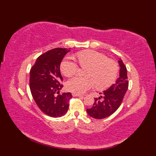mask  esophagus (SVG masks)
<instances>
[{
	"label": "esophagus",
	"mask_w": 156,
	"mask_h": 156,
	"mask_svg": "<svg viewBox=\"0 0 156 156\" xmlns=\"http://www.w3.org/2000/svg\"><path fill=\"white\" fill-rule=\"evenodd\" d=\"M73 97H83V96L79 94H76V93H72Z\"/></svg>",
	"instance_id": "34e87169"
}]
</instances>
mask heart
<instances>
[{"label":"heart","mask_w":156,"mask_h":156,"mask_svg":"<svg viewBox=\"0 0 156 156\" xmlns=\"http://www.w3.org/2000/svg\"><path fill=\"white\" fill-rule=\"evenodd\" d=\"M76 58L82 68H89L87 78L74 77L67 82V88L76 94H83L90 88L97 87L105 88L111 86L117 77L118 66L107 56L97 51L88 50L80 51ZM61 72L67 77L77 74L79 67L71 57L66 58L61 64Z\"/></svg>","instance_id":"b5f03b06"}]
</instances>
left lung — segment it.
<instances>
[{
  "label": "left lung",
  "instance_id": "1",
  "mask_svg": "<svg viewBox=\"0 0 156 156\" xmlns=\"http://www.w3.org/2000/svg\"><path fill=\"white\" fill-rule=\"evenodd\" d=\"M119 77L115 83L103 91L98 98H95L92 108H87L89 116L96 119H102L112 115L120 107L124 96L128 90L127 70L126 66L120 58L118 61Z\"/></svg>",
  "mask_w": 156,
  "mask_h": 156
}]
</instances>
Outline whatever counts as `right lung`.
<instances>
[{"mask_svg":"<svg viewBox=\"0 0 156 156\" xmlns=\"http://www.w3.org/2000/svg\"><path fill=\"white\" fill-rule=\"evenodd\" d=\"M70 51L67 48H55L37 59L30 70L29 85L36 104L40 110L49 117L57 118L68 111L70 92L59 93L63 85L60 64L65 55Z\"/></svg>","mask_w":156,"mask_h":156,"instance_id":"1","label":"right lung"}]
</instances>
